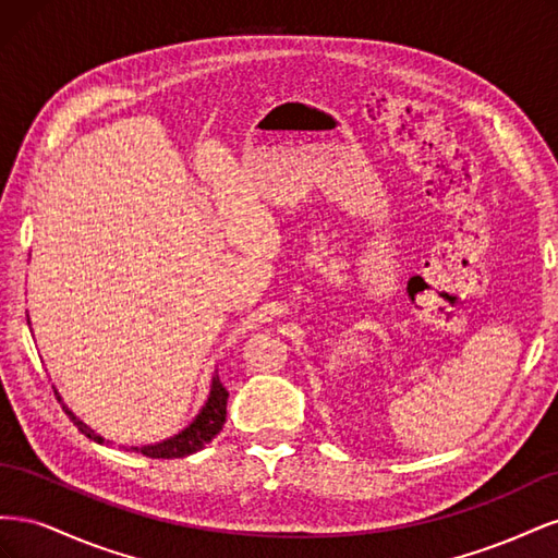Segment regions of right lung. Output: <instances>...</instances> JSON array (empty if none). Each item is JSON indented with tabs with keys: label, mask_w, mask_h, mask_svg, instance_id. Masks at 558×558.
Masks as SVG:
<instances>
[{
	"label": "right lung",
	"mask_w": 558,
	"mask_h": 558,
	"mask_svg": "<svg viewBox=\"0 0 558 558\" xmlns=\"http://www.w3.org/2000/svg\"><path fill=\"white\" fill-rule=\"evenodd\" d=\"M27 324H29V316H27ZM56 396L62 404L64 414L74 421V426L83 435L90 437V440L97 445H111V440H105L102 435H97L88 424H83V421L70 408H66V404L62 402V396L58 393V388H56ZM226 404H228V391L221 384V379H218V373H214L207 402L202 404V410L197 412V416L191 421L189 426L179 430L177 435L167 437V440H162V442L142 445V447H123V449L144 453V456H148V459H183V456H191L205 447L207 442H211L214 437L221 433V428L226 424Z\"/></svg>",
	"instance_id": "obj_1"
}]
</instances>
